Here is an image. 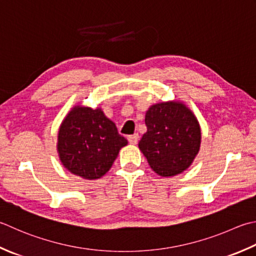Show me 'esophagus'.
I'll list each match as a JSON object with an SVG mask.
<instances>
[{
    "label": "esophagus",
    "mask_w": 256,
    "mask_h": 256,
    "mask_svg": "<svg viewBox=\"0 0 256 256\" xmlns=\"http://www.w3.org/2000/svg\"><path fill=\"white\" fill-rule=\"evenodd\" d=\"M128 140L130 144H133V145H135V144L138 143V134H133V135H130V136L128 138Z\"/></svg>",
    "instance_id": "obj_1"
}]
</instances>
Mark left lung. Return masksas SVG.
I'll return each mask as SVG.
<instances>
[{"label":"left lung","instance_id":"left-lung-1","mask_svg":"<svg viewBox=\"0 0 256 256\" xmlns=\"http://www.w3.org/2000/svg\"><path fill=\"white\" fill-rule=\"evenodd\" d=\"M145 133L138 148L153 171L164 178L188 170L201 146L196 116L181 101L153 104L145 114Z\"/></svg>","mask_w":256,"mask_h":256}]
</instances>
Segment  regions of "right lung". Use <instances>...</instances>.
I'll list each match as a JSON object with an SVG mask.
<instances>
[{
	"label": "right lung",
	"mask_w": 256,
	"mask_h": 256,
	"mask_svg": "<svg viewBox=\"0 0 256 256\" xmlns=\"http://www.w3.org/2000/svg\"><path fill=\"white\" fill-rule=\"evenodd\" d=\"M128 140L101 108L75 105L61 123L58 153L63 166L85 180L102 178L118 158Z\"/></svg>",
	"instance_id": "obj_1"
}]
</instances>
